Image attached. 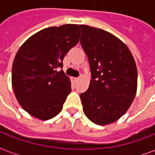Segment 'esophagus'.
<instances>
[{
  "mask_svg": "<svg viewBox=\"0 0 155 155\" xmlns=\"http://www.w3.org/2000/svg\"><path fill=\"white\" fill-rule=\"evenodd\" d=\"M78 80H79V78L78 77H72V81H74V82H76Z\"/></svg>",
  "mask_w": 155,
  "mask_h": 155,
  "instance_id": "esophagus-1",
  "label": "esophagus"
}]
</instances>
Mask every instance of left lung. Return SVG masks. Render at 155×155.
I'll list each match as a JSON object with an SVG mask.
<instances>
[{
    "label": "left lung",
    "instance_id": "8db88e82",
    "mask_svg": "<svg viewBox=\"0 0 155 155\" xmlns=\"http://www.w3.org/2000/svg\"><path fill=\"white\" fill-rule=\"evenodd\" d=\"M80 26L81 44L92 76L88 90L81 94L83 111L95 124H110L123 116L134 100L136 64L130 49L115 35L90 25Z\"/></svg>",
    "mask_w": 155,
    "mask_h": 155
}]
</instances>
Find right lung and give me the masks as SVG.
Listing matches in <instances>:
<instances>
[{"label": "right lung", "mask_w": 155, "mask_h": 155, "mask_svg": "<svg viewBox=\"0 0 155 155\" xmlns=\"http://www.w3.org/2000/svg\"><path fill=\"white\" fill-rule=\"evenodd\" d=\"M80 25L66 24L43 29L22 44L15 54L12 83L23 110L41 120L56 116L71 91L62 67L64 55L77 45Z\"/></svg>", "instance_id": "obj_1"}]
</instances>
